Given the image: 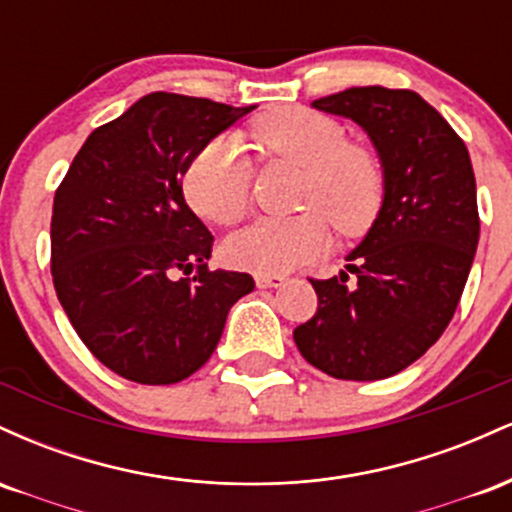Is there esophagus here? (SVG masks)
<instances>
[{
    "label": "esophagus",
    "mask_w": 512,
    "mask_h": 512,
    "mask_svg": "<svg viewBox=\"0 0 512 512\" xmlns=\"http://www.w3.org/2000/svg\"><path fill=\"white\" fill-rule=\"evenodd\" d=\"M286 281V276L281 274H257L255 276V284L260 286V289H276V286H281Z\"/></svg>",
    "instance_id": "esophagus-1"
}]
</instances>
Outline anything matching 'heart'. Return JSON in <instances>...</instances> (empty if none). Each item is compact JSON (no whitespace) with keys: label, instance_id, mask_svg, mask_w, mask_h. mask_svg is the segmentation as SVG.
<instances>
[{"label":"heart","instance_id":"heart-1","mask_svg":"<svg viewBox=\"0 0 512 512\" xmlns=\"http://www.w3.org/2000/svg\"><path fill=\"white\" fill-rule=\"evenodd\" d=\"M252 139L272 161L303 170L293 219H262L223 243L226 264L255 274H284L330 248L332 231L354 238L375 221L385 195L378 154L349 142L342 122L308 108H279L252 125ZM185 197L202 219L233 226L250 207V163L236 139H216L185 170Z\"/></svg>","mask_w":512,"mask_h":512}]
</instances>
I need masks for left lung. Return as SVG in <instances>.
<instances>
[{
    "instance_id": "8db88e82",
    "label": "left lung",
    "mask_w": 512,
    "mask_h": 512,
    "mask_svg": "<svg viewBox=\"0 0 512 512\" xmlns=\"http://www.w3.org/2000/svg\"><path fill=\"white\" fill-rule=\"evenodd\" d=\"M313 108L354 120L378 149L385 197L346 260L357 276L310 279L317 310L293 330L310 366L339 380H383L421 358L450 325L479 243L467 146L409 88L361 86Z\"/></svg>"
}]
</instances>
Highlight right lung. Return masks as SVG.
Here are the masks:
<instances>
[{
  "mask_svg": "<svg viewBox=\"0 0 512 512\" xmlns=\"http://www.w3.org/2000/svg\"><path fill=\"white\" fill-rule=\"evenodd\" d=\"M252 108L149 93L88 134L57 187V298L88 351L132 383L190 378L214 354L231 305L255 289L250 274L207 267L214 238L182 197L197 151Z\"/></svg>",
  "mask_w": 512,
  "mask_h": 512,
  "instance_id": "1",
  "label": "right lung"
}]
</instances>
